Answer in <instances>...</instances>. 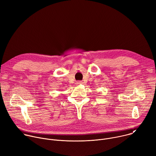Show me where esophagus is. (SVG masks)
<instances>
[{
  "label": "esophagus",
  "instance_id": "1",
  "mask_svg": "<svg viewBox=\"0 0 156 156\" xmlns=\"http://www.w3.org/2000/svg\"><path fill=\"white\" fill-rule=\"evenodd\" d=\"M76 84H83V81H77L76 83Z\"/></svg>",
  "mask_w": 156,
  "mask_h": 156
}]
</instances>
